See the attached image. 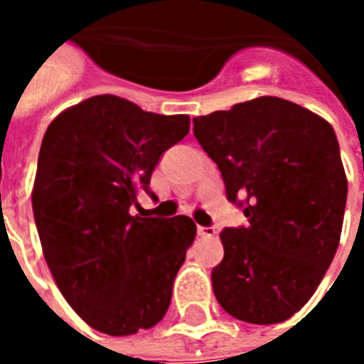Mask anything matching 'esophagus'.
<instances>
[{"label":"esophagus","mask_w":364,"mask_h":364,"mask_svg":"<svg viewBox=\"0 0 364 364\" xmlns=\"http://www.w3.org/2000/svg\"><path fill=\"white\" fill-rule=\"evenodd\" d=\"M198 236H215L213 227H198Z\"/></svg>","instance_id":"esophagus-1"}]
</instances>
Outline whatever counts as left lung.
<instances>
[{"label": "left lung", "mask_w": 364, "mask_h": 364, "mask_svg": "<svg viewBox=\"0 0 364 364\" xmlns=\"http://www.w3.org/2000/svg\"><path fill=\"white\" fill-rule=\"evenodd\" d=\"M193 124L228 200L247 217V227L221 232L225 257L211 270L217 302L240 321H285L316 293L340 242L348 179L333 126L276 96Z\"/></svg>", "instance_id": "obj_1"}]
</instances>
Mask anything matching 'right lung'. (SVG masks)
<instances>
[{
  "label": "right lung",
  "mask_w": 364,
  "mask_h": 364,
  "mask_svg": "<svg viewBox=\"0 0 364 364\" xmlns=\"http://www.w3.org/2000/svg\"><path fill=\"white\" fill-rule=\"evenodd\" d=\"M188 115H156L102 94L62 111L43 137L31 205L48 270L82 321L109 336L164 317L196 236L191 217L132 215Z\"/></svg>",
  "instance_id": "add662e5"
}]
</instances>
